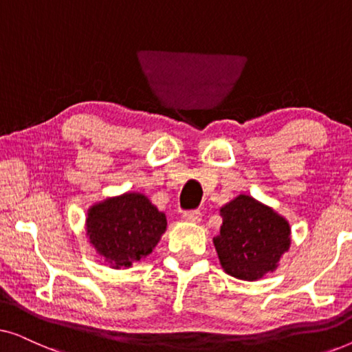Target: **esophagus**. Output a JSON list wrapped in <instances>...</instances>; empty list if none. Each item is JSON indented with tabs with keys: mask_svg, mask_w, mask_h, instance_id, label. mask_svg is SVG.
Instances as JSON below:
<instances>
[{
	"mask_svg": "<svg viewBox=\"0 0 352 352\" xmlns=\"http://www.w3.org/2000/svg\"><path fill=\"white\" fill-rule=\"evenodd\" d=\"M182 219L186 221V223H200L201 221V213L199 210H194V211H187V213L182 214Z\"/></svg>",
	"mask_w": 352,
	"mask_h": 352,
	"instance_id": "obj_1",
	"label": "esophagus"
}]
</instances>
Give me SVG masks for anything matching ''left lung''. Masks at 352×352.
<instances>
[{
  "label": "left lung",
  "instance_id": "obj_1",
  "mask_svg": "<svg viewBox=\"0 0 352 352\" xmlns=\"http://www.w3.org/2000/svg\"><path fill=\"white\" fill-rule=\"evenodd\" d=\"M219 214L223 226L213 243L224 272L253 282L276 271L292 245L290 223L247 194L221 206Z\"/></svg>",
  "mask_w": 352,
  "mask_h": 352
}]
</instances>
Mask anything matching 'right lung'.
I'll list each match as a JSON object with an SVG mask.
<instances>
[{
  "label": "right lung",
  "instance_id": "add662e5",
  "mask_svg": "<svg viewBox=\"0 0 352 352\" xmlns=\"http://www.w3.org/2000/svg\"><path fill=\"white\" fill-rule=\"evenodd\" d=\"M165 230V213L141 192L107 197L86 214L89 243L112 269H128L147 258Z\"/></svg>",
  "mask_w": 352,
  "mask_h": 352
}]
</instances>
